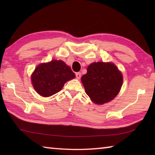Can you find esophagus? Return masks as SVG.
<instances>
[{"label":"esophagus","instance_id":"esophagus-1","mask_svg":"<svg viewBox=\"0 0 155 155\" xmlns=\"http://www.w3.org/2000/svg\"><path fill=\"white\" fill-rule=\"evenodd\" d=\"M81 77V72H77V73H76V78H77V79H80Z\"/></svg>","mask_w":155,"mask_h":155}]
</instances>
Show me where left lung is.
Here are the masks:
<instances>
[{
    "mask_svg": "<svg viewBox=\"0 0 155 155\" xmlns=\"http://www.w3.org/2000/svg\"><path fill=\"white\" fill-rule=\"evenodd\" d=\"M87 70V74L81 77V82L86 94L94 103H109L118 94L123 77L116 65L113 63L94 62Z\"/></svg>",
    "mask_w": 155,
    "mask_h": 155,
    "instance_id": "1",
    "label": "left lung"
}]
</instances>
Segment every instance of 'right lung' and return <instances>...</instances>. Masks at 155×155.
I'll use <instances>...</instances> for the list:
<instances>
[{"label":"right lung","instance_id":"obj_1","mask_svg":"<svg viewBox=\"0 0 155 155\" xmlns=\"http://www.w3.org/2000/svg\"><path fill=\"white\" fill-rule=\"evenodd\" d=\"M74 77L71 68L64 61L52 60L36 67L31 75V81L40 96L49 97L61 91L64 84Z\"/></svg>","mask_w":155,"mask_h":155}]
</instances>
